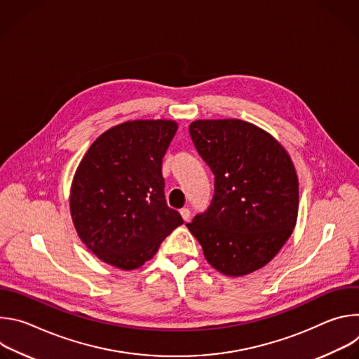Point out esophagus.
Instances as JSON below:
<instances>
[{
  "mask_svg": "<svg viewBox=\"0 0 359 359\" xmlns=\"http://www.w3.org/2000/svg\"><path fill=\"white\" fill-rule=\"evenodd\" d=\"M180 215H182V217H183L184 222H189V220H190V210H189V209H182V210H180Z\"/></svg>",
  "mask_w": 359,
  "mask_h": 359,
  "instance_id": "1",
  "label": "esophagus"
}]
</instances>
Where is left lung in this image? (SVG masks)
I'll return each mask as SVG.
<instances>
[{
    "label": "left lung",
    "mask_w": 359,
    "mask_h": 359,
    "mask_svg": "<svg viewBox=\"0 0 359 359\" xmlns=\"http://www.w3.org/2000/svg\"><path fill=\"white\" fill-rule=\"evenodd\" d=\"M189 130L215 175V197L187 229L219 273L241 277L263 269L298 217V177L288 151L273 135L240 119H198Z\"/></svg>",
    "instance_id": "1"
}]
</instances>
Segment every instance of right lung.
<instances>
[{"label":"right lung","mask_w":359,"mask_h":359,"mask_svg":"<svg viewBox=\"0 0 359 359\" xmlns=\"http://www.w3.org/2000/svg\"><path fill=\"white\" fill-rule=\"evenodd\" d=\"M176 130L170 119L128 121L86 150L72 179L69 209L79 238L100 262L139 269L183 224L166 204L162 176Z\"/></svg>","instance_id":"right-lung-1"}]
</instances>
